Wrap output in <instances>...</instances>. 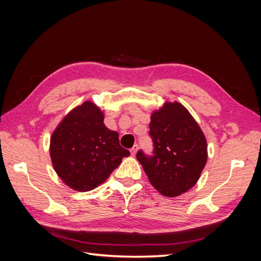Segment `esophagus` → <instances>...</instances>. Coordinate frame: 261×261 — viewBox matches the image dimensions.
I'll return each instance as SVG.
<instances>
[{"label":"esophagus","mask_w":261,"mask_h":261,"mask_svg":"<svg viewBox=\"0 0 261 261\" xmlns=\"http://www.w3.org/2000/svg\"><path fill=\"white\" fill-rule=\"evenodd\" d=\"M137 151H138V146L135 145V146H134V147L130 149V154H132L133 156H135L136 153H137Z\"/></svg>","instance_id":"esophagus-1"}]
</instances>
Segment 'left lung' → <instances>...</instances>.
<instances>
[{"label": "left lung", "instance_id": "left-lung-1", "mask_svg": "<svg viewBox=\"0 0 261 261\" xmlns=\"http://www.w3.org/2000/svg\"><path fill=\"white\" fill-rule=\"evenodd\" d=\"M154 155L137 153L151 185L165 197H177L198 181L207 163V139L199 124L177 101H164L150 116Z\"/></svg>", "mask_w": 261, "mask_h": 261}]
</instances>
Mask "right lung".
<instances>
[{
  "label": "right lung",
  "instance_id": "obj_1",
  "mask_svg": "<svg viewBox=\"0 0 261 261\" xmlns=\"http://www.w3.org/2000/svg\"><path fill=\"white\" fill-rule=\"evenodd\" d=\"M105 111L90 100L62 118L50 138L53 169L76 192H89L108 179L129 151L120 146L118 133L103 123Z\"/></svg>",
  "mask_w": 261,
  "mask_h": 261
}]
</instances>
